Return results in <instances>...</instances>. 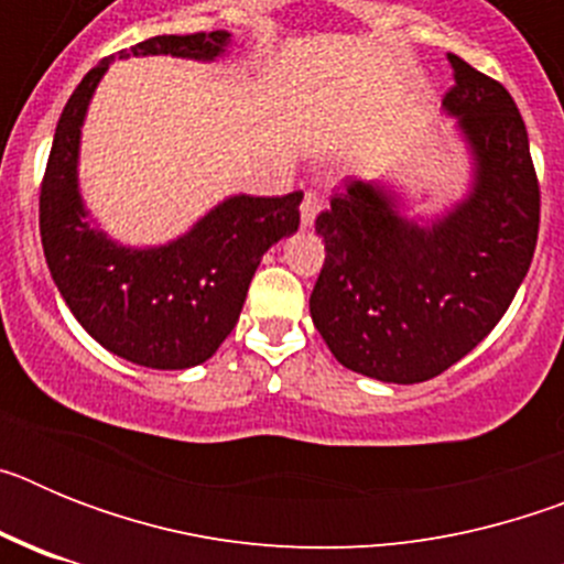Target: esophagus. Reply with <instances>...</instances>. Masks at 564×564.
I'll use <instances>...</instances> for the list:
<instances>
[{
    "label": "esophagus",
    "mask_w": 564,
    "mask_h": 564,
    "mask_svg": "<svg viewBox=\"0 0 564 564\" xmlns=\"http://www.w3.org/2000/svg\"><path fill=\"white\" fill-rule=\"evenodd\" d=\"M318 212H322V194L311 188V192L305 194V200H302V226L311 228L313 223H316Z\"/></svg>",
    "instance_id": "34e87169"
}]
</instances>
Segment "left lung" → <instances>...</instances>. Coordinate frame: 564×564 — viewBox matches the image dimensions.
Returning <instances> with one entry per match:
<instances>
[{"label":"left lung","mask_w":564,"mask_h":564,"mask_svg":"<svg viewBox=\"0 0 564 564\" xmlns=\"http://www.w3.org/2000/svg\"><path fill=\"white\" fill-rule=\"evenodd\" d=\"M471 183L441 217L415 220L383 183L350 181L318 214L325 265L311 316L347 370L387 383L430 381L471 352L522 285L540 231L528 132L495 78L449 56Z\"/></svg>","instance_id":"8db88e82"}]
</instances>
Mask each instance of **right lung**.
I'll list each match as a JSON object with an SVG mask.
<instances>
[{
    "label": "right lung",
    "instance_id": "1",
    "mask_svg": "<svg viewBox=\"0 0 564 564\" xmlns=\"http://www.w3.org/2000/svg\"><path fill=\"white\" fill-rule=\"evenodd\" d=\"M228 44V30L154 36L118 58L217 62ZM112 58L89 69L58 118L39 197L44 259L69 313L101 347L149 370H186L208 361L234 330L262 253L296 234L302 192L234 194L166 246L115 242L78 188L84 118Z\"/></svg>",
    "mask_w": 564,
    "mask_h": 564
}]
</instances>
